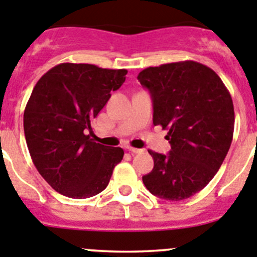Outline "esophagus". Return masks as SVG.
<instances>
[{
    "label": "esophagus",
    "mask_w": 257,
    "mask_h": 257,
    "mask_svg": "<svg viewBox=\"0 0 257 257\" xmlns=\"http://www.w3.org/2000/svg\"><path fill=\"white\" fill-rule=\"evenodd\" d=\"M126 151L131 152L132 154H139L143 152V149H138V148H133V147H126Z\"/></svg>",
    "instance_id": "obj_1"
}]
</instances>
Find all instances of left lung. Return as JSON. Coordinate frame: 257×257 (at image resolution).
Wrapping results in <instances>:
<instances>
[{
	"label": "left lung",
	"instance_id": "obj_1",
	"mask_svg": "<svg viewBox=\"0 0 257 257\" xmlns=\"http://www.w3.org/2000/svg\"><path fill=\"white\" fill-rule=\"evenodd\" d=\"M138 80L151 93L153 124L168 131L171 144L167 156L148 151L154 167L143 183L159 198L186 200L210 183L230 149L232 98L212 69L191 60L147 68Z\"/></svg>",
	"mask_w": 257,
	"mask_h": 257
}]
</instances>
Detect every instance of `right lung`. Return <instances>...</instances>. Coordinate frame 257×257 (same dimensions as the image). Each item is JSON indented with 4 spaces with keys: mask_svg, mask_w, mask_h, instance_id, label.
Listing matches in <instances>:
<instances>
[{
    "mask_svg": "<svg viewBox=\"0 0 257 257\" xmlns=\"http://www.w3.org/2000/svg\"><path fill=\"white\" fill-rule=\"evenodd\" d=\"M126 73L62 62L35 85L24 113L25 138L39 173L61 195L79 200L98 195L123 159V149L95 143L88 131Z\"/></svg>",
    "mask_w": 257,
    "mask_h": 257,
    "instance_id": "obj_1",
    "label": "right lung"
}]
</instances>
